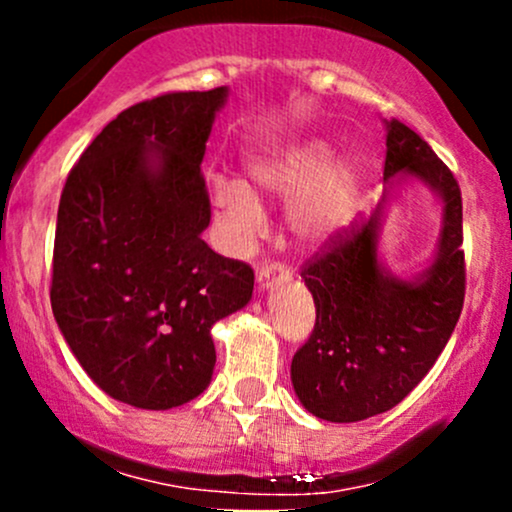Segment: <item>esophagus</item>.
<instances>
[{
	"label": "esophagus",
	"instance_id": "obj_1",
	"mask_svg": "<svg viewBox=\"0 0 512 512\" xmlns=\"http://www.w3.org/2000/svg\"><path fill=\"white\" fill-rule=\"evenodd\" d=\"M279 274H286V267L284 264H279V262H269V264H262L260 269H257V284L262 286H272L274 284V279Z\"/></svg>",
	"mask_w": 512,
	"mask_h": 512
}]
</instances>
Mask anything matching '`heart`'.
Instances as JSON below:
<instances>
[{
  "label": "heart",
  "mask_w": 512,
  "mask_h": 512,
  "mask_svg": "<svg viewBox=\"0 0 512 512\" xmlns=\"http://www.w3.org/2000/svg\"><path fill=\"white\" fill-rule=\"evenodd\" d=\"M250 175L264 195L291 199L286 221L303 243L330 238L354 209L356 170L344 158L332 161V149L320 139H305L255 158ZM211 204L233 248H243L262 231L264 209L248 182L216 175L211 180Z\"/></svg>",
  "instance_id": "obj_1"
}]
</instances>
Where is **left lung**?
Here are the masks:
<instances>
[{
  "mask_svg": "<svg viewBox=\"0 0 512 512\" xmlns=\"http://www.w3.org/2000/svg\"><path fill=\"white\" fill-rule=\"evenodd\" d=\"M414 175L443 199L438 257L416 281L378 264L380 209L332 233L303 264L315 327L293 354L291 383L317 419L351 424L383 414L424 380L448 344L464 303L462 195L452 170L414 129L387 122L385 182Z\"/></svg>",
  "mask_w": 512,
  "mask_h": 512,
  "instance_id": "obj_1",
  "label": "left lung"
}]
</instances>
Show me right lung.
Here are the masks:
<instances>
[{
	"instance_id": "right-lung-1",
	"label": "right lung",
	"mask_w": 512,
	"mask_h": 512,
	"mask_svg": "<svg viewBox=\"0 0 512 512\" xmlns=\"http://www.w3.org/2000/svg\"><path fill=\"white\" fill-rule=\"evenodd\" d=\"M226 86L122 110L69 170L50 303L69 349L113 399L173 409L207 390L211 325L248 305L250 264L202 240V163Z\"/></svg>"
}]
</instances>
